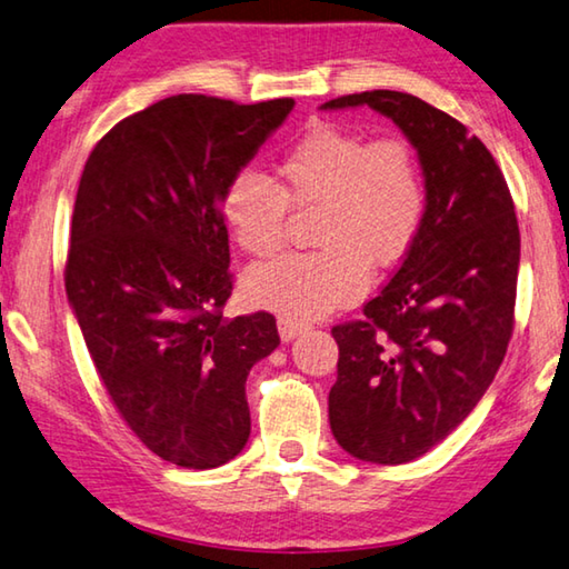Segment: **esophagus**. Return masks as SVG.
<instances>
[{
  "label": "esophagus",
  "instance_id": "obj_1",
  "mask_svg": "<svg viewBox=\"0 0 569 569\" xmlns=\"http://www.w3.org/2000/svg\"><path fill=\"white\" fill-rule=\"evenodd\" d=\"M277 328H279V338H282V342H292L297 335H302L307 330V325L302 320H295V318H287V315H282V318L277 320Z\"/></svg>",
  "mask_w": 569,
  "mask_h": 569
}]
</instances>
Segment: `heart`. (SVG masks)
<instances>
[{
  "mask_svg": "<svg viewBox=\"0 0 569 569\" xmlns=\"http://www.w3.org/2000/svg\"><path fill=\"white\" fill-rule=\"evenodd\" d=\"M274 171L277 183L249 169L231 176L221 217L239 249L272 257L284 244L290 207L318 209V249L247 274L251 300L287 318H322L358 300L370 282V262L398 264L423 227L426 179L406 138H370L320 120L279 156Z\"/></svg>",
  "mask_w": 569,
  "mask_h": 569,
  "instance_id": "b5f03b06",
  "label": "heart"
}]
</instances>
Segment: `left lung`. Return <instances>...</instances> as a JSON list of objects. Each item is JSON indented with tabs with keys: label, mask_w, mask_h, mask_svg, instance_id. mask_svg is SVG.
<instances>
[{
	"label": "left lung",
	"mask_w": 569,
	"mask_h": 569,
	"mask_svg": "<svg viewBox=\"0 0 569 569\" xmlns=\"http://www.w3.org/2000/svg\"><path fill=\"white\" fill-rule=\"evenodd\" d=\"M368 106L421 161L423 227L393 279L335 325L330 428L350 456L406 463L441 443L495 380L515 328L519 223L505 173L467 126L421 98L370 90L322 110Z\"/></svg>",
	"instance_id": "1"
}]
</instances>
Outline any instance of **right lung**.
Returning <instances> with one entry per match:
<instances>
[{
  "label": "right lung",
  "mask_w": 569,
  "mask_h": 569,
  "mask_svg": "<svg viewBox=\"0 0 569 569\" xmlns=\"http://www.w3.org/2000/svg\"><path fill=\"white\" fill-rule=\"evenodd\" d=\"M292 108L163 98L110 128L80 176L64 290L118 413L176 467L217 469L249 439L247 376L279 335L269 312L223 318L221 193Z\"/></svg>",
  "instance_id": "1"
}]
</instances>
